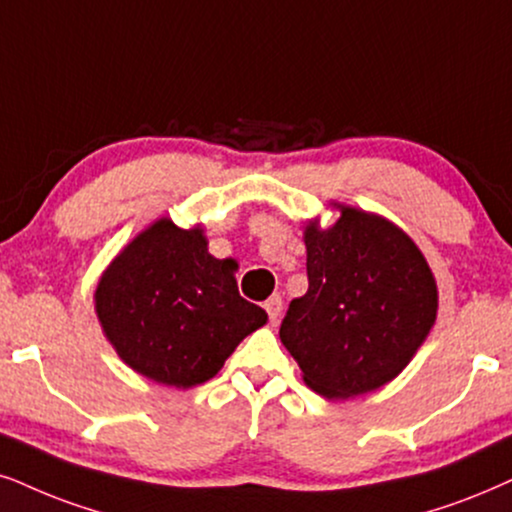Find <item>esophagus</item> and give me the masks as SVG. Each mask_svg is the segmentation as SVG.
I'll list each match as a JSON object with an SVG mask.
<instances>
[{
  "label": "esophagus",
  "instance_id": "esophagus-1",
  "mask_svg": "<svg viewBox=\"0 0 512 512\" xmlns=\"http://www.w3.org/2000/svg\"><path fill=\"white\" fill-rule=\"evenodd\" d=\"M264 309H267V314H269L271 323H276V321H278V316H281V309H283V300H281V295H271L269 300L264 302Z\"/></svg>",
  "mask_w": 512,
  "mask_h": 512
}]
</instances>
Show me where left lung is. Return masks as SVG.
<instances>
[{
    "label": "left lung",
    "mask_w": 512,
    "mask_h": 512,
    "mask_svg": "<svg viewBox=\"0 0 512 512\" xmlns=\"http://www.w3.org/2000/svg\"><path fill=\"white\" fill-rule=\"evenodd\" d=\"M338 208L328 229L304 226L309 288L290 302L278 335L304 383L328 399H349L409 366L435 326L437 283L397 224Z\"/></svg>",
    "instance_id": "8db88e82"
}]
</instances>
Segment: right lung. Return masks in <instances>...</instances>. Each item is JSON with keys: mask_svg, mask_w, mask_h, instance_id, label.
I'll list each match as a JSON object with an SVG mask.
<instances>
[{"mask_svg": "<svg viewBox=\"0 0 512 512\" xmlns=\"http://www.w3.org/2000/svg\"><path fill=\"white\" fill-rule=\"evenodd\" d=\"M234 260L208 252L203 226L158 219L108 264L94 309L108 342L129 368L167 387L215 378L267 312L238 293Z\"/></svg>", "mask_w": 512, "mask_h": 512, "instance_id": "1", "label": "right lung"}]
</instances>
